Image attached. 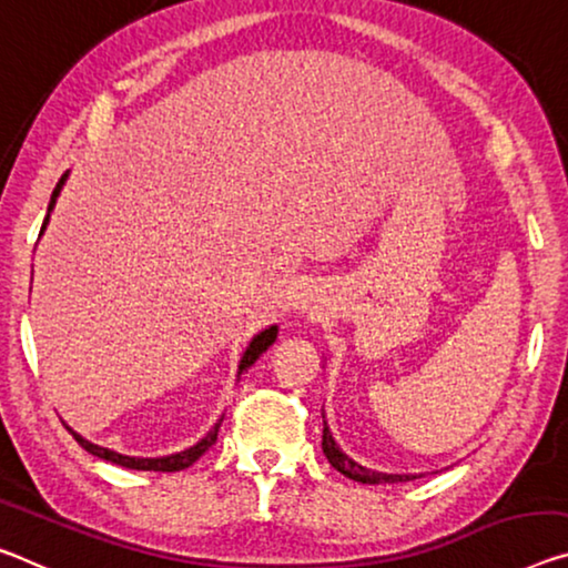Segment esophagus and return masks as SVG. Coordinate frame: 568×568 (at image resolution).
<instances>
[{
	"label": "esophagus",
	"mask_w": 568,
	"mask_h": 568,
	"mask_svg": "<svg viewBox=\"0 0 568 568\" xmlns=\"http://www.w3.org/2000/svg\"><path fill=\"white\" fill-rule=\"evenodd\" d=\"M300 307H302V310H310V302L304 300V296H302V300H300Z\"/></svg>",
	"instance_id": "34e87169"
}]
</instances>
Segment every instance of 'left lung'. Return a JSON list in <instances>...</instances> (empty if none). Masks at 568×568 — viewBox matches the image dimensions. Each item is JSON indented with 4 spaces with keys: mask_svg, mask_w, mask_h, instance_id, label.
<instances>
[{
    "mask_svg": "<svg viewBox=\"0 0 568 568\" xmlns=\"http://www.w3.org/2000/svg\"><path fill=\"white\" fill-rule=\"evenodd\" d=\"M325 418V416H322ZM322 452H325V457L329 465H333L337 473H343L345 477L357 479V483L363 485H381V483H406V479H414V475H386V473H375V469H368L363 465H357L347 455H343V449L337 447L333 434L327 429V422H325V429H322Z\"/></svg>",
    "mask_w": 568,
    "mask_h": 568,
    "instance_id": "obj_1",
    "label": "left lung"
}]
</instances>
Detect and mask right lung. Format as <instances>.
<instances>
[{"label":"right lung","mask_w":568,"mask_h":568,"mask_svg":"<svg viewBox=\"0 0 568 568\" xmlns=\"http://www.w3.org/2000/svg\"><path fill=\"white\" fill-rule=\"evenodd\" d=\"M65 178H68V172L63 174V178H60L55 190H52L45 223H42V231H45V225H48V221H50V211H52V205H55V200H58V195H60V187H63ZM276 333H278V327L272 325L268 329H264V333H258L254 339H251V345L246 347V353H243V357H241L239 381H241V375L246 373V371L251 368V365H254V363L258 361V357L264 355V353L268 351V347L274 345ZM221 422H223V418H221ZM221 422H217V424L213 426V429L207 432V434L203 436V439H200V442L195 444V447H190V449H185V452H178V455H170V457H126V455H119V452L106 449V447H99V444L83 439V436L75 434V432L71 429V426H68V432H71V434L75 436V442L81 444V447H83L85 452H91V455L99 457V459L113 462V465H121V467H126V469H144V473H180V469L190 467V465H193V462H197L200 457L205 455L207 449L213 447L215 439H217V429H221Z\"/></svg>","instance_id":"1"}]
</instances>
